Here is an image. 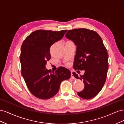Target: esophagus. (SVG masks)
<instances>
[{"instance_id":"1","label":"esophagus","mask_w":124,"mask_h":124,"mask_svg":"<svg viewBox=\"0 0 124 124\" xmlns=\"http://www.w3.org/2000/svg\"><path fill=\"white\" fill-rule=\"evenodd\" d=\"M71 79H72V80L75 79V78H74V76H73V74H72V72H71Z\"/></svg>"}]
</instances>
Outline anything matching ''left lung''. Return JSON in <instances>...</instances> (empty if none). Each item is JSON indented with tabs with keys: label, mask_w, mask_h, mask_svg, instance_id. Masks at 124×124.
Listing matches in <instances>:
<instances>
[{
	"label": "left lung",
	"mask_w": 124,
	"mask_h": 124,
	"mask_svg": "<svg viewBox=\"0 0 124 124\" xmlns=\"http://www.w3.org/2000/svg\"><path fill=\"white\" fill-rule=\"evenodd\" d=\"M65 37L77 46L73 68L85 70L83 76L73 72L84 84V88L78 95L85 99L93 98L102 89L108 70V52L102 40L96 31L86 28L69 30Z\"/></svg>",
	"instance_id": "left-lung-1"
}]
</instances>
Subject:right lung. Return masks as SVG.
<instances>
[{"mask_svg": "<svg viewBox=\"0 0 124 124\" xmlns=\"http://www.w3.org/2000/svg\"><path fill=\"white\" fill-rule=\"evenodd\" d=\"M67 30L59 31L37 30L31 33L22 45L21 73L32 94L41 99H50L59 89L61 82L68 80L71 72L61 67L55 72L46 69L51 58L50 47L62 39Z\"/></svg>", "mask_w": 124, "mask_h": 124, "instance_id": "add662e5", "label": "right lung"}]
</instances>
